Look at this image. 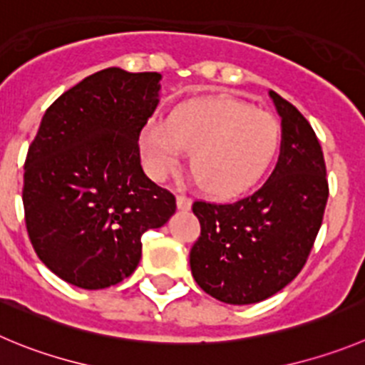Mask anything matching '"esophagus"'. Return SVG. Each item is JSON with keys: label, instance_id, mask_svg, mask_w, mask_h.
I'll return each mask as SVG.
<instances>
[{"label": "esophagus", "instance_id": "obj_1", "mask_svg": "<svg viewBox=\"0 0 365 365\" xmlns=\"http://www.w3.org/2000/svg\"><path fill=\"white\" fill-rule=\"evenodd\" d=\"M190 205H192V202H190V198H187V196H178V198H176V207H178V210H190Z\"/></svg>", "mask_w": 365, "mask_h": 365}]
</instances>
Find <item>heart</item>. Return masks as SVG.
Masks as SVG:
<instances>
[{"mask_svg": "<svg viewBox=\"0 0 365 365\" xmlns=\"http://www.w3.org/2000/svg\"><path fill=\"white\" fill-rule=\"evenodd\" d=\"M138 144L151 178L163 180L192 153L196 182L214 196L230 198L267 173L281 145V128L270 113L245 102L200 98L178 106L167 120L149 118Z\"/></svg>", "mask_w": 365, "mask_h": 365, "instance_id": "b5f03b06", "label": "heart"}]
</instances>
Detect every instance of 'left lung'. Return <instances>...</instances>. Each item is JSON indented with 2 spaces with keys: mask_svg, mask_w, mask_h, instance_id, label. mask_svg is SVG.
<instances>
[{
  "mask_svg": "<svg viewBox=\"0 0 365 365\" xmlns=\"http://www.w3.org/2000/svg\"><path fill=\"white\" fill-rule=\"evenodd\" d=\"M281 117V155L261 189L234 203L194 202L202 236L190 272L205 294L254 304L297 277L322 225L328 180L315 131L301 111L268 91Z\"/></svg>",
  "mask_w": 365,
  "mask_h": 365,
  "instance_id": "obj_1",
  "label": "left lung"
}]
</instances>
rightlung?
<instances>
[{
  "mask_svg": "<svg viewBox=\"0 0 365 365\" xmlns=\"http://www.w3.org/2000/svg\"><path fill=\"white\" fill-rule=\"evenodd\" d=\"M156 71L111 66L64 91L43 115L25 162L26 230L57 277L84 290L124 281L142 234L176 200L142 171L138 136L160 102Z\"/></svg>",
  "mask_w": 365,
  "mask_h": 365,
  "instance_id": "1",
  "label": "right lung"
}]
</instances>
